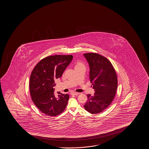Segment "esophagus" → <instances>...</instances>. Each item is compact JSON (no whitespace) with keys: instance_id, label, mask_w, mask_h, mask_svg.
Wrapping results in <instances>:
<instances>
[{"instance_id":"obj_1","label":"esophagus","mask_w":149,"mask_h":149,"mask_svg":"<svg viewBox=\"0 0 149 149\" xmlns=\"http://www.w3.org/2000/svg\"><path fill=\"white\" fill-rule=\"evenodd\" d=\"M79 94V93H77V92H72L71 93V95H77Z\"/></svg>"}]
</instances>
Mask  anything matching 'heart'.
Returning <instances> with one entry per match:
<instances>
[{"instance_id":"1","label":"heart","mask_w":149,"mask_h":149,"mask_svg":"<svg viewBox=\"0 0 149 149\" xmlns=\"http://www.w3.org/2000/svg\"><path fill=\"white\" fill-rule=\"evenodd\" d=\"M82 66H84V65L82 63H81V62H78V63H76L75 68L79 67H82Z\"/></svg>"}]
</instances>
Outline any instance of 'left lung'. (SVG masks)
<instances>
[{
  "instance_id": "left-lung-1",
  "label": "left lung",
  "mask_w": 149,
  "mask_h": 149,
  "mask_svg": "<svg viewBox=\"0 0 149 149\" xmlns=\"http://www.w3.org/2000/svg\"><path fill=\"white\" fill-rule=\"evenodd\" d=\"M90 65V80L95 90L94 95H87L84 107L92 114L106 109L114 99L118 86L116 72L106 57L96 53H84Z\"/></svg>"
}]
</instances>
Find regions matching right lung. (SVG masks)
Masks as SVG:
<instances>
[{"label": "right lung", "mask_w": 149, "mask_h": 149, "mask_svg": "<svg viewBox=\"0 0 149 149\" xmlns=\"http://www.w3.org/2000/svg\"><path fill=\"white\" fill-rule=\"evenodd\" d=\"M73 59L72 55H51L44 58L31 73L29 89L33 102L41 112L49 116H56L63 112L69 95L58 92L54 94L55 81L61 77Z\"/></svg>", "instance_id": "add662e5"}]
</instances>
